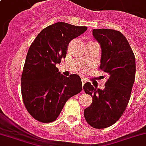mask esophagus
<instances>
[{
  "mask_svg": "<svg viewBox=\"0 0 146 146\" xmlns=\"http://www.w3.org/2000/svg\"><path fill=\"white\" fill-rule=\"evenodd\" d=\"M81 81H82V83H83V85H84V83L86 82V79L85 77H81Z\"/></svg>",
  "mask_w": 146,
  "mask_h": 146,
  "instance_id": "34e87169",
  "label": "esophagus"
}]
</instances>
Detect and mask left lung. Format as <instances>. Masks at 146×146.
Listing matches in <instances>:
<instances>
[{
  "mask_svg": "<svg viewBox=\"0 0 146 146\" xmlns=\"http://www.w3.org/2000/svg\"><path fill=\"white\" fill-rule=\"evenodd\" d=\"M93 34L102 48L100 70L110 77L102 90L87 82L83 86L93 103L84 110V117L95 129H104L119 119L130 100L135 77V60L129 43L121 32L94 29Z\"/></svg>",
  "mask_w": 146,
  "mask_h": 146,
  "instance_id": "1",
  "label": "left lung"
}]
</instances>
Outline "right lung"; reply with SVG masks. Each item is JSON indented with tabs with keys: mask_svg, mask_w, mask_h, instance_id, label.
<instances>
[{
	"mask_svg": "<svg viewBox=\"0 0 146 146\" xmlns=\"http://www.w3.org/2000/svg\"><path fill=\"white\" fill-rule=\"evenodd\" d=\"M86 30L58 22L42 30L30 46L21 76V95L27 112L39 122L55 121L66 101L82 90L80 76L66 77L56 65L66 57L69 43Z\"/></svg>",
	"mask_w": 146,
	"mask_h": 146,
	"instance_id": "1",
	"label": "right lung"
}]
</instances>
